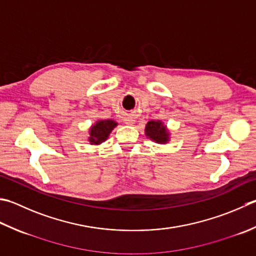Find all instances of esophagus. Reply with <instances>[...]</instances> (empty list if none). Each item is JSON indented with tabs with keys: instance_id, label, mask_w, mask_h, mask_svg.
<instances>
[{
	"instance_id": "34e87169",
	"label": "esophagus",
	"mask_w": 256,
	"mask_h": 256,
	"mask_svg": "<svg viewBox=\"0 0 256 256\" xmlns=\"http://www.w3.org/2000/svg\"><path fill=\"white\" fill-rule=\"evenodd\" d=\"M124 123L128 124V125H132V124H134V120L131 118H126L124 120Z\"/></svg>"
}]
</instances>
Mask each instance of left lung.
<instances>
[{"label": "left lung", "instance_id": "left-lung-1", "mask_svg": "<svg viewBox=\"0 0 256 256\" xmlns=\"http://www.w3.org/2000/svg\"><path fill=\"white\" fill-rule=\"evenodd\" d=\"M145 135L151 141L158 144H165L170 141V132L166 125L160 120H151L145 125Z\"/></svg>", "mask_w": 256, "mask_h": 256}]
</instances>
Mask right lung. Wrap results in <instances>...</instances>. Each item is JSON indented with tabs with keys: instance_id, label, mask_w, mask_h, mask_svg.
<instances>
[{
	"instance_id": "obj_1",
	"label": "right lung",
	"mask_w": 256,
	"mask_h": 256,
	"mask_svg": "<svg viewBox=\"0 0 256 256\" xmlns=\"http://www.w3.org/2000/svg\"><path fill=\"white\" fill-rule=\"evenodd\" d=\"M116 125L118 123L113 120H100V121H96V123L90 128L88 142L92 145H98L105 142L114 128H116Z\"/></svg>"
}]
</instances>
